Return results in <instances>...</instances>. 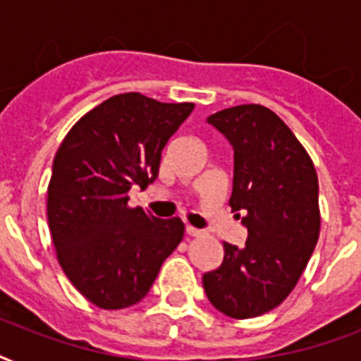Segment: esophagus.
Masks as SVG:
<instances>
[{"label":"esophagus","mask_w":361,"mask_h":361,"mask_svg":"<svg viewBox=\"0 0 361 361\" xmlns=\"http://www.w3.org/2000/svg\"><path fill=\"white\" fill-rule=\"evenodd\" d=\"M185 234L189 238H195V236H200V231H198V228H195V226L187 225L185 226Z\"/></svg>","instance_id":"esophagus-1"}]
</instances>
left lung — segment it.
I'll return each mask as SVG.
<instances>
[{"label":"left lung","instance_id":"left-lung-1","mask_svg":"<svg viewBox=\"0 0 361 361\" xmlns=\"http://www.w3.org/2000/svg\"><path fill=\"white\" fill-rule=\"evenodd\" d=\"M208 123L234 147L228 204L243 214L249 236L243 247L223 243V264L204 274L202 285L217 311L252 319L294 290L313 255L320 232L319 178L294 133L262 104L221 110Z\"/></svg>","mask_w":361,"mask_h":361}]
</instances>
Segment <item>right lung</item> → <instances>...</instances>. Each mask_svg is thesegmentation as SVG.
<instances>
[{
  "label": "right lung",
  "mask_w": 361,
  "mask_h": 361,
  "mask_svg": "<svg viewBox=\"0 0 361 361\" xmlns=\"http://www.w3.org/2000/svg\"><path fill=\"white\" fill-rule=\"evenodd\" d=\"M192 109L120 93L82 116L56 152L47 195L56 257L97 307L140 302L183 240L180 217L157 219L130 208L127 192L155 181L163 147Z\"/></svg>",
  "instance_id": "obj_1"
}]
</instances>
